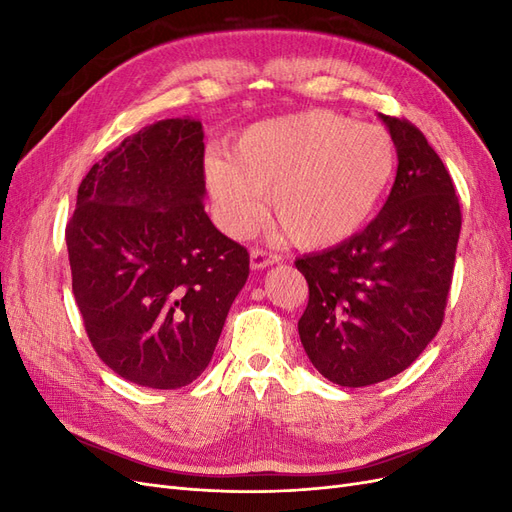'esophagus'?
<instances>
[{"instance_id": "1", "label": "esophagus", "mask_w": 512, "mask_h": 512, "mask_svg": "<svg viewBox=\"0 0 512 512\" xmlns=\"http://www.w3.org/2000/svg\"><path fill=\"white\" fill-rule=\"evenodd\" d=\"M275 262H280V256H275V254L265 252V250H252V254H250V267L254 271L267 269V267L275 265Z\"/></svg>"}]
</instances>
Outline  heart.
<instances>
[{"mask_svg": "<svg viewBox=\"0 0 512 512\" xmlns=\"http://www.w3.org/2000/svg\"><path fill=\"white\" fill-rule=\"evenodd\" d=\"M393 136L374 123L329 111L262 119L230 143L228 156L205 162L215 218L232 237L265 211L299 247H327L352 237L391 185Z\"/></svg>", "mask_w": 512, "mask_h": 512, "instance_id": "obj_1", "label": "heart"}]
</instances>
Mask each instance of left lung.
<instances>
[{
	"label": "left lung",
	"instance_id": "left-lung-1",
	"mask_svg": "<svg viewBox=\"0 0 512 512\" xmlns=\"http://www.w3.org/2000/svg\"><path fill=\"white\" fill-rule=\"evenodd\" d=\"M378 117L399 162L382 211L350 239L294 262L309 286L301 344L324 378L350 389L401 374L436 337L461 230L453 179L423 132Z\"/></svg>",
	"mask_w": 512,
	"mask_h": 512
}]
</instances>
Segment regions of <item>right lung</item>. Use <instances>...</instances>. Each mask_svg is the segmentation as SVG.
<instances>
[{"label": "right lung", "instance_id": "add662e5", "mask_svg": "<svg viewBox=\"0 0 512 512\" xmlns=\"http://www.w3.org/2000/svg\"><path fill=\"white\" fill-rule=\"evenodd\" d=\"M203 138L194 117L123 138L81 181L66 228L91 346L147 389H181L203 374L250 275L245 247L205 213Z\"/></svg>", "mask_w": 512, "mask_h": 512}]
</instances>
